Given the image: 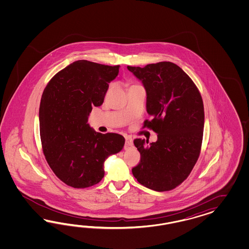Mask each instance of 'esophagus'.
<instances>
[{
  "mask_svg": "<svg viewBox=\"0 0 249 249\" xmlns=\"http://www.w3.org/2000/svg\"><path fill=\"white\" fill-rule=\"evenodd\" d=\"M133 147V142L130 139H126V142H125V146H124V149L125 150H129Z\"/></svg>",
  "mask_w": 249,
  "mask_h": 249,
  "instance_id": "1",
  "label": "esophagus"
}]
</instances>
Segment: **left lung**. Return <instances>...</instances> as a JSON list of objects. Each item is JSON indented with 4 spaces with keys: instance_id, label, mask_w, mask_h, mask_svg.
I'll use <instances>...</instances> for the list:
<instances>
[{
    "instance_id": "left-lung-1",
    "label": "left lung",
    "mask_w": 249,
    "mask_h": 249,
    "mask_svg": "<svg viewBox=\"0 0 249 249\" xmlns=\"http://www.w3.org/2000/svg\"><path fill=\"white\" fill-rule=\"evenodd\" d=\"M143 84L147 112L152 118L155 142L136 139L141 161L132 169L137 181L147 188L164 192L184 181L199 158L204 133L203 99L196 85L172 62L128 67Z\"/></svg>"
}]
</instances>
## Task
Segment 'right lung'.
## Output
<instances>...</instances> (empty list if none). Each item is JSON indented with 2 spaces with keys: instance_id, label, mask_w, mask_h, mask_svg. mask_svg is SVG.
<instances>
[{
  "instance_id": "obj_1",
  "label": "right lung",
  "mask_w": 249,
  "mask_h": 249,
  "mask_svg": "<svg viewBox=\"0 0 249 249\" xmlns=\"http://www.w3.org/2000/svg\"><path fill=\"white\" fill-rule=\"evenodd\" d=\"M120 66L75 61L59 71L43 92L40 136L47 163L61 181L74 188L95 185L104 177V162L123 149L125 139L91 128L93 107L102 105Z\"/></svg>"
}]
</instances>
